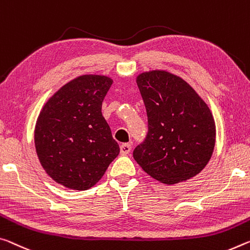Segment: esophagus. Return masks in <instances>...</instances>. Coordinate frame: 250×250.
<instances>
[{
  "mask_svg": "<svg viewBox=\"0 0 250 250\" xmlns=\"http://www.w3.org/2000/svg\"><path fill=\"white\" fill-rule=\"evenodd\" d=\"M130 151H131V145L130 144H122L120 146V153L122 156H125V154H128Z\"/></svg>",
  "mask_w": 250,
  "mask_h": 250,
  "instance_id": "obj_1",
  "label": "esophagus"
}]
</instances>
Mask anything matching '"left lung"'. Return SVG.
I'll return each instance as SVG.
<instances>
[{"mask_svg":"<svg viewBox=\"0 0 250 250\" xmlns=\"http://www.w3.org/2000/svg\"><path fill=\"white\" fill-rule=\"evenodd\" d=\"M148 116L146 140L133 150L138 165L153 179L175 185L191 179L210 160L216 125L195 89L166 70L138 74Z\"/></svg>","mask_w":250,"mask_h":250,"instance_id":"8db88e82","label":"left lung"}]
</instances>
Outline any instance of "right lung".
I'll use <instances>...</instances> for the list:
<instances>
[{"label":"right lung","instance_id":"obj_1","mask_svg":"<svg viewBox=\"0 0 250 250\" xmlns=\"http://www.w3.org/2000/svg\"><path fill=\"white\" fill-rule=\"evenodd\" d=\"M112 82L100 74L77 77L61 86L39 114L34 144L40 164L63 187H93L120 152L101 112Z\"/></svg>","mask_w":250,"mask_h":250}]
</instances>
